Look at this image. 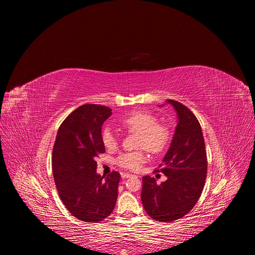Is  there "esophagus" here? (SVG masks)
<instances>
[{
  "mask_svg": "<svg viewBox=\"0 0 255 255\" xmlns=\"http://www.w3.org/2000/svg\"><path fill=\"white\" fill-rule=\"evenodd\" d=\"M121 175H122V177H123V178H127V177H130V176H132V174H130V173H127V172H123V173H121Z\"/></svg>",
  "mask_w": 255,
  "mask_h": 255,
  "instance_id": "34e87169",
  "label": "esophagus"
}]
</instances>
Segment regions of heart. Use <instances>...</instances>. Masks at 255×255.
I'll list each match as a JSON object with an SVG mask.
<instances>
[{"instance_id":"obj_1","label":"heart","mask_w":255,"mask_h":255,"mask_svg":"<svg viewBox=\"0 0 255 255\" xmlns=\"http://www.w3.org/2000/svg\"><path fill=\"white\" fill-rule=\"evenodd\" d=\"M121 126L130 133H137L136 146L141 148L136 151L121 153L116 158V163L128 170H139L146 161L144 148L152 154H159L168 146L171 132L167 125L159 123L155 115L147 111H133L120 119ZM102 142L108 149L118 146V137L110 129L102 131Z\"/></svg>"}]
</instances>
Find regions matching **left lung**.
I'll return each instance as SVG.
<instances>
[{
  "label": "left lung",
  "instance_id": "8db88e82",
  "mask_svg": "<svg viewBox=\"0 0 255 255\" xmlns=\"http://www.w3.org/2000/svg\"><path fill=\"white\" fill-rule=\"evenodd\" d=\"M178 122L170 147L159 169L167 179L157 184L149 175L142 177L141 201L144 210L156 221L171 222L186 216L200 199L207 176V153L200 122L188 107L167 100Z\"/></svg>",
  "mask_w": 255,
  "mask_h": 255
}]
</instances>
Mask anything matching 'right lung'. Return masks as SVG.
<instances>
[{
	"mask_svg": "<svg viewBox=\"0 0 255 255\" xmlns=\"http://www.w3.org/2000/svg\"><path fill=\"white\" fill-rule=\"evenodd\" d=\"M112 115L110 108L80 106L59 126L52 150V172L60 200L81 221L99 223L113 212L120 173L105 178L97 173V161L105 152L102 125Z\"/></svg>",
	"mask_w": 255,
	"mask_h": 255,
	"instance_id": "obj_1",
	"label": "right lung"
}]
</instances>
